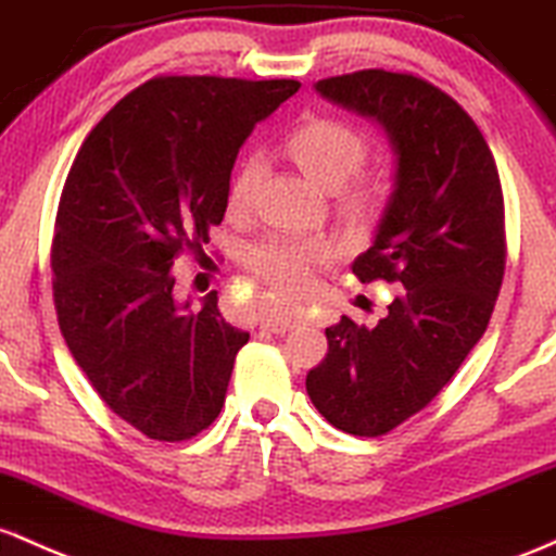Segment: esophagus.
Instances as JSON below:
<instances>
[{"label":"esophagus","mask_w":556,"mask_h":556,"mask_svg":"<svg viewBox=\"0 0 556 556\" xmlns=\"http://www.w3.org/2000/svg\"><path fill=\"white\" fill-rule=\"evenodd\" d=\"M302 320V312H270V315L262 317V328L273 330V333H286V330L296 328Z\"/></svg>","instance_id":"34e87169"}]
</instances>
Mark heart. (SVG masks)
Here are the masks:
<instances>
[{
  "label": "heart",
  "mask_w": 556,
  "mask_h": 556,
  "mask_svg": "<svg viewBox=\"0 0 556 556\" xmlns=\"http://www.w3.org/2000/svg\"><path fill=\"white\" fill-rule=\"evenodd\" d=\"M286 154L296 162L304 176L323 189H340L357 176L365 165L370 143L357 128L330 117H312L286 136ZM254 186H257V165L252 160L241 162L230 176L226 204L233 217L252 210ZM344 186V185H343ZM345 187V186H344ZM386 186L376 178L353 180L341 190V212L357 226L372 223L383 207ZM328 260V247L323 241L291 239V236H267L247 252V267L260 283H265L280 299L307 294L315 283V270Z\"/></svg>",
  "instance_id": "b5f03b06"
}]
</instances>
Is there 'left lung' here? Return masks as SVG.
Returning <instances> with one entry per match:
<instances>
[{
    "instance_id": "8db88e82",
    "label": "left lung",
    "mask_w": 556,
    "mask_h": 556,
    "mask_svg": "<svg viewBox=\"0 0 556 556\" xmlns=\"http://www.w3.org/2000/svg\"><path fill=\"white\" fill-rule=\"evenodd\" d=\"M328 102L370 117L396 154L394 191L352 262L362 283H402L376 328L341 317L307 394L330 426L383 435L420 413L478 344L504 278V199L496 162L472 117L409 73L323 78Z\"/></svg>"
}]
</instances>
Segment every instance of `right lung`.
Listing matches in <instances>:
<instances>
[{
    "mask_svg": "<svg viewBox=\"0 0 556 556\" xmlns=\"http://www.w3.org/2000/svg\"><path fill=\"white\" fill-rule=\"evenodd\" d=\"M299 80L160 76L86 136L62 189L52 289L73 359L117 417L186 441L220 415L247 330L217 291L178 302L170 267L226 215L230 170L254 126Z\"/></svg>",
    "mask_w": 556,
    "mask_h": 556,
    "instance_id": "obj_1",
    "label": "right lung"
}]
</instances>
